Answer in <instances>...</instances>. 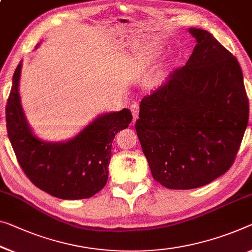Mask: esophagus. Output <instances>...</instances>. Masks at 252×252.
Returning <instances> with one entry per match:
<instances>
[{"label": "esophagus", "mask_w": 252, "mask_h": 252, "mask_svg": "<svg viewBox=\"0 0 252 252\" xmlns=\"http://www.w3.org/2000/svg\"><path fill=\"white\" fill-rule=\"evenodd\" d=\"M130 110H131V114L134 116V119L133 122H136V119L138 118V113H139V106L137 103H133L130 106Z\"/></svg>", "instance_id": "esophagus-1"}]
</instances>
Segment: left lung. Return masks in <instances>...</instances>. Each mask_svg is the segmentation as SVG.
Masks as SVG:
<instances>
[{"label": "left lung", "instance_id": "obj_1", "mask_svg": "<svg viewBox=\"0 0 252 252\" xmlns=\"http://www.w3.org/2000/svg\"><path fill=\"white\" fill-rule=\"evenodd\" d=\"M185 66L145 95L135 124L152 176L169 189L212 183L233 164L249 121L238 60L206 30Z\"/></svg>", "mask_w": 252, "mask_h": 252}]
</instances>
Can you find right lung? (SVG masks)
I'll list each match as a JSON object with an SVG mask.
<instances>
[{"label":"right lung","instance_id":"add662e5","mask_svg":"<svg viewBox=\"0 0 252 252\" xmlns=\"http://www.w3.org/2000/svg\"><path fill=\"white\" fill-rule=\"evenodd\" d=\"M15 68L5 107L7 136L23 172L41 190L61 199H83L99 192L108 180L111 143L133 119L129 109L103 114L67 142L49 143L32 133L23 114Z\"/></svg>","mask_w":252,"mask_h":252}]
</instances>
